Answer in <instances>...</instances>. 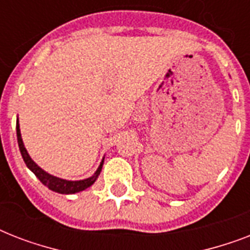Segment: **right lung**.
I'll use <instances>...</instances> for the list:
<instances>
[{
	"mask_svg": "<svg viewBox=\"0 0 250 250\" xmlns=\"http://www.w3.org/2000/svg\"><path fill=\"white\" fill-rule=\"evenodd\" d=\"M17 137H18V145H19V150H21V154L23 157V161L24 164L27 165L29 170L32 171L33 174L36 175L39 180H40L44 186H46L49 189L54 190L57 193L62 194H71L76 193V192H80V190L86 189L88 187H90L96 182V179L101 172L102 165H104V160H102L101 165L98 166L97 171L94 172L93 176H90L88 179H84V180H76V182H72V180H64V179L57 178V176H53V175L45 172L41 167L37 166L35 162L32 161V158L29 157V154L27 153L24 148V144H23V140H21V129H19V121L17 122Z\"/></svg>",
	"mask_w": 250,
	"mask_h": 250,
	"instance_id": "1",
	"label": "right lung"
}]
</instances>
